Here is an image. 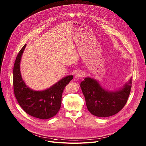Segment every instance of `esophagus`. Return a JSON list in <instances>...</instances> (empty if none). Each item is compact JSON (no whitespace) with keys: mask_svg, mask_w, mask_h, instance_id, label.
<instances>
[{"mask_svg":"<svg viewBox=\"0 0 146 146\" xmlns=\"http://www.w3.org/2000/svg\"><path fill=\"white\" fill-rule=\"evenodd\" d=\"M83 76H84L83 73L82 71H79V72H77V73H76V74H75V79H76V80H78V79H80L81 77H83Z\"/></svg>","mask_w":146,"mask_h":146,"instance_id":"esophagus-1","label":"esophagus"}]
</instances>
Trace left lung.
<instances>
[{"instance_id":"obj_1","label":"left lung","mask_w":146,"mask_h":146,"mask_svg":"<svg viewBox=\"0 0 146 146\" xmlns=\"http://www.w3.org/2000/svg\"><path fill=\"white\" fill-rule=\"evenodd\" d=\"M88 110L100 117L111 116L119 112L127 103L131 87V78L118 90L104 89L99 82L90 77L80 84Z\"/></svg>"}]
</instances>
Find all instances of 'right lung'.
<instances>
[{"instance_id": "right-lung-1", "label": "right lung", "mask_w": 146, "mask_h": 146, "mask_svg": "<svg viewBox=\"0 0 146 146\" xmlns=\"http://www.w3.org/2000/svg\"><path fill=\"white\" fill-rule=\"evenodd\" d=\"M26 44L19 52L13 67V89L16 98L23 110L28 114L40 119H48L60 110L62 96L65 86L73 76H66L44 90H34L25 84L21 75L20 64Z\"/></svg>"}]
</instances>
